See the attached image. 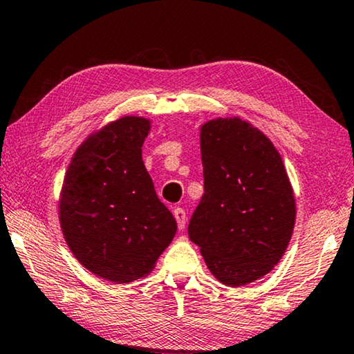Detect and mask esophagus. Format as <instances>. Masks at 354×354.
Instances as JSON below:
<instances>
[{
  "mask_svg": "<svg viewBox=\"0 0 354 354\" xmlns=\"http://www.w3.org/2000/svg\"><path fill=\"white\" fill-rule=\"evenodd\" d=\"M173 216H175V218H176L179 230H183L184 227H186L187 217H186V211H184L183 207H175V209H173Z\"/></svg>",
  "mask_w": 354,
  "mask_h": 354,
  "instance_id": "obj_1",
  "label": "esophagus"
}]
</instances>
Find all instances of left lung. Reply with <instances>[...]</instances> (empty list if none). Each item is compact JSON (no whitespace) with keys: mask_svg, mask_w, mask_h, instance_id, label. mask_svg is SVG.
Wrapping results in <instances>:
<instances>
[{"mask_svg":"<svg viewBox=\"0 0 354 354\" xmlns=\"http://www.w3.org/2000/svg\"><path fill=\"white\" fill-rule=\"evenodd\" d=\"M200 148L205 194L189 238L218 282L244 287L271 272L288 248L293 187L271 140L239 116L206 121Z\"/></svg>","mask_w":354,"mask_h":354,"instance_id":"1","label":"left lung"}]
</instances>
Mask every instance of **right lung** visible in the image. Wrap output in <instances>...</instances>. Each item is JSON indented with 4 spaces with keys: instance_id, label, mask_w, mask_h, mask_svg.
I'll return each instance as SVG.
<instances>
[{
    "instance_id": "right-lung-1",
    "label": "right lung",
    "mask_w": 354,
    "mask_h": 354,
    "mask_svg": "<svg viewBox=\"0 0 354 354\" xmlns=\"http://www.w3.org/2000/svg\"><path fill=\"white\" fill-rule=\"evenodd\" d=\"M151 120L122 116L89 133L59 192V225L83 268L111 283L147 277L176 233L157 198L142 147Z\"/></svg>"
}]
</instances>
